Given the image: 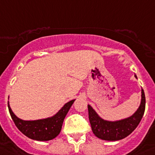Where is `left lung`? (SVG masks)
I'll use <instances>...</instances> for the list:
<instances>
[{"instance_id":"left-lung-1","label":"left lung","mask_w":155,"mask_h":155,"mask_svg":"<svg viewBox=\"0 0 155 155\" xmlns=\"http://www.w3.org/2000/svg\"><path fill=\"white\" fill-rule=\"evenodd\" d=\"M135 78H137L135 75ZM141 103L137 111L130 117L117 121H108L101 118L95 110L88 104L89 119L92 131L97 138L107 141H117L128 136L141 121L145 112L146 98L142 89Z\"/></svg>"}]
</instances>
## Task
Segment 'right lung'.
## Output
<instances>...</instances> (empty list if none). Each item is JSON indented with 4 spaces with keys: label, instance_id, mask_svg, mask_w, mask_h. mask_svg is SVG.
<instances>
[{
    "label": "right lung",
    "instance_id": "add662e5",
    "mask_svg": "<svg viewBox=\"0 0 155 155\" xmlns=\"http://www.w3.org/2000/svg\"><path fill=\"white\" fill-rule=\"evenodd\" d=\"M75 100L64 104L54 116L37 120H23L14 114L8 102L9 113L17 128L24 135L37 141H48L54 139L61 131L62 123Z\"/></svg>",
    "mask_w": 155,
    "mask_h": 155
}]
</instances>
